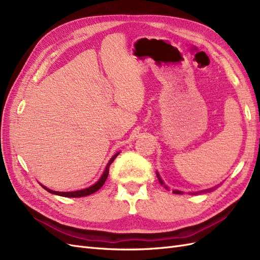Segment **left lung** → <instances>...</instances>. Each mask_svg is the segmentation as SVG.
Returning <instances> with one entry per match:
<instances>
[{"mask_svg": "<svg viewBox=\"0 0 260 260\" xmlns=\"http://www.w3.org/2000/svg\"><path fill=\"white\" fill-rule=\"evenodd\" d=\"M156 175H157V178H158V180H159V182H160V184L161 185H164L165 187H166L167 188V190H168V187H167V185L166 184H165L164 183V181L161 180V178H160V176H159V174H158V172H157L156 171ZM217 187V186H216ZM212 190H215V187H212V188H208V190H204V191H202V192H211ZM172 192H174L175 194H183V192L182 191H178V190H174V191H172ZM202 192H190V194H199V193H202Z\"/></svg>", "mask_w": 260, "mask_h": 260, "instance_id": "1", "label": "left lung"}]
</instances>
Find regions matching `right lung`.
Segmentation results:
<instances>
[{"instance_id": "obj_1", "label": "right lung", "mask_w": 260, "mask_h": 260, "mask_svg": "<svg viewBox=\"0 0 260 260\" xmlns=\"http://www.w3.org/2000/svg\"><path fill=\"white\" fill-rule=\"evenodd\" d=\"M118 154H119V152L116 153V154L112 157V158L109 159V161H108L107 165H106V167H105V170H104V172H103V175L101 176V178L96 181V182L94 183L93 185L89 186V187L83 188V190H78V191H73V192H57V191L50 190V188H48V187L42 185V184H41V186H42L43 188H45V190L48 191V192L52 193V194L59 195V196H64V198H82V196H88V195H90V194H93L94 192L99 191L100 188H101L102 186H103V184L105 183V181H106V179H107V177H108L109 166H111V164L115 160V158L118 156Z\"/></svg>"}]
</instances>
